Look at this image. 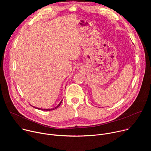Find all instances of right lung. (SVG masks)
I'll return each mask as SVG.
<instances>
[{"label": "right lung", "mask_w": 151, "mask_h": 151, "mask_svg": "<svg viewBox=\"0 0 151 151\" xmlns=\"http://www.w3.org/2000/svg\"><path fill=\"white\" fill-rule=\"evenodd\" d=\"M61 102H62V100H61V101H60V103H59V104H58V106H57V107H55V108H53V109H41V110H42V111H43V110H44V111H52V110H54V109H57V107H59V106H60V104H61ZM37 109H39V108H37Z\"/></svg>", "instance_id": "add662e5"}]
</instances>
